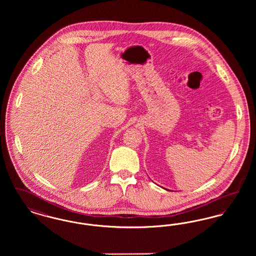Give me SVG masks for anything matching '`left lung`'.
<instances>
[{
	"label": "left lung",
	"instance_id": "left-lung-1",
	"mask_svg": "<svg viewBox=\"0 0 256 256\" xmlns=\"http://www.w3.org/2000/svg\"><path fill=\"white\" fill-rule=\"evenodd\" d=\"M166 190H167V189H166Z\"/></svg>",
	"mask_w": 256,
	"mask_h": 256
}]
</instances>
